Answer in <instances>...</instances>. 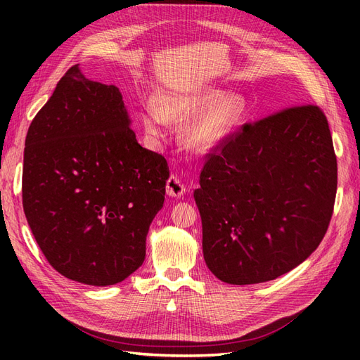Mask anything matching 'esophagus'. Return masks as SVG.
Here are the masks:
<instances>
[{
	"label": "esophagus",
	"mask_w": 360,
	"mask_h": 360,
	"mask_svg": "<svg viewBox=\"0 0 360 360\" xmlns=\"http://www.w3.org/2000/svg\"><path fill=\"white\" fill-rule=\"evenodd\" d=\"M184 192H186V188H184V184L179 177L171 176L167 180V193L169 197H181Z\"/></svg>",
	"instance_id": "1"
}]
</instances>
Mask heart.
<instances>
[{
	"instance_id": "obj_1",
	"label": "heart",
	"mask_w": 360,
	"mask_h": 360,
	"mask_svg": "<svg viewBox=\"0 0 360 360\" xmlns=\"http://www.w3.org/2000/svg\"><path fill=\"white\" fill-rule=\"evenodd\" d=\"M219 90L160 97L156 110L143 112L146 134L160 139L165 136L167 123L184 124L181 143L195 153H205L230 135L246 115V102L240 96L222 97Z\"/></svg>"
}]
</instances>
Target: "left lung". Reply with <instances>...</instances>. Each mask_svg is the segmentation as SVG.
Returning <instances> with one entry per match:
<instances>
[{"label": "left lung", "mask_w": 360, "mask_h": 360, "mask_svg": "<svg viewBox=\"0 0 360 360\" xmlns=\"http://www.w3.org/2000/svg\"><path fill=\"white\" fill-rule=\"evenodd\" d=\"M200 184L193 197L212 274L234 285L276 279L319 248L332 219L328 118L299 105L242 124L205 155Z\"/></svg>", "instance_id": "obj_1"}]
</instances>
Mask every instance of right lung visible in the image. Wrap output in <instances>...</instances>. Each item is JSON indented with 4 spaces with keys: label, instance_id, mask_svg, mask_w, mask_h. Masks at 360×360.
I'll list each match as a JSON object with an SVG mask.
<instances>
[{
    "label": "right lung",
    "instance_id": "obj_1",
    "mask_svg": "<svg viewBox=\"0 0 360 360\" xmlns=\"http://www.w3.org/2000/svg\"><path fill=\"white\" fill-rule=\"evenodd\" d=\"M168 177L167 159L138 144L120 90L78 64L28 127L24 212L48 263L72 281L114 285L144 263Z\"/></svg>",
    "mask_w": 360,
    "mask_h": 360
}]
</instances>
